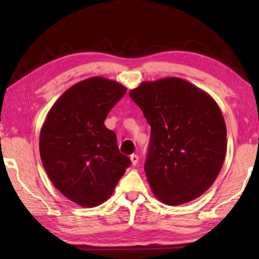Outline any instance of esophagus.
Returning a JSON list of instances; mask_svg holds the SVG:
<instances>
[{
    "mask_svg": "<svg viewBox=\"0 0 259 259\" xmlns=\"http://www.w3.org/2000/svg\"><path fill=\"white\" fill-rule=\"evenodd\" d=\"M130 160H131V163H133V165H136V164L138 163L139 157H138L137 154H133V155L130 156Z\"/></svg>",
    "mask_w": 259,
    "mask_h": 259,
    "instance_id": "1",
    "label": "esophagus"
}]
</instances>
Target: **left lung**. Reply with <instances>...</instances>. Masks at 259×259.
I'll return each mask as SVG.
<instances>
[{"label": "left lung", "instance_id": "1", "mask_svg": "<svg viewBox=\"0 0 259 259\" xmlns=\"http://www.w3.org/2000/svg\"><path fill=\"white\" fill-rule=\"evenodd\" d=\"M151 125L145 172L156 199L190 202L216 181L226 155V125L211 96L179 77L142 82L130 91Z\"/></svg>", "mask_w": 259, "mask_h": 259}]
</instances>
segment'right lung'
Returning <instances> with one entry per match:
<instances>
[{
  "label": "right lung",
  "instance_id": "right-lung-1",
  "mask_svg": "<svg viewBox=\"0 0 259 259\" xmlns=\"http://www.w3.org/2000/svg\"><path fill=\"white\" fill-rule=\"evenodd\" d=\"M125 93L116 81L87 78L57 99L42 125V164L57 190L81 207L105 202L131 163L104 124Z\"/></svg>",
  "mask_w": 259,
  "mask_h": 259
}]
</instances>
